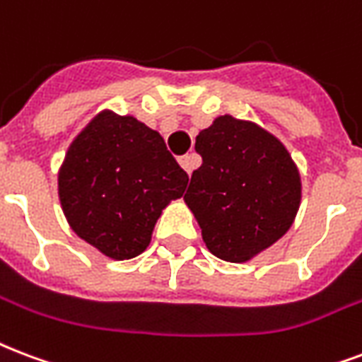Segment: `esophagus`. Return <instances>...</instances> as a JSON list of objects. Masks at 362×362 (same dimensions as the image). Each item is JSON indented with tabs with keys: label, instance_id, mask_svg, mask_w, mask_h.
<instances>
[{
	"label": "esophagus",
	"instance_id": "obj_1",
	"mask_svg": "<svg viewBox=\"0 0 362 362\" xmlns=\"http://www.w3.org/2000/svg\"><path fill=\"white\" fill-rule=\"evenodd\" d=\"M178 163H180V167L186 170L187 175H192L193 169H197V167H199L201 157L197 156V153H187V156H182L180 159H178Z\"/></svg>",
	"mask_w": 362,
	"mask_h": 362
}]
</instances>
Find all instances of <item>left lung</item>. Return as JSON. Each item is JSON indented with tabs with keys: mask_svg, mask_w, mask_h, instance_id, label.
I'll return each instance as SVG.
<instances>
[{
	"mask_svg": "<svg viewBox=\"0 0 362 362\" xmlns=\"http://www.w3.org/2000/svg\"><path fill=\"white\" fill-rule=\"evenodd\" d=\"M203 165L184 201L220 260H252L291 230L302 182L279 138L252 121L220 115L195 138Z\"/></svg>",
	"mask_w": 362,
	"mask_h": 362,
	"instance_id": "left-lung-1",
	"label": "left lung"
}]
</instances>
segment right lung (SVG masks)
I'll return each mask as SVG.
<instances>
[{"instance_id":"obj_1","label":"right lung","mask_w":362,"mask_h":362,"mask_svg":"<svg viewBox=\"0 0 362 362\" xmlns=\"http://www.w3.org/2000/svg\"><path fill=\"white\" fill-rule=\"evenodd\" d=\"M187 175L157 131L132 115L104 110L66 151L59 197L70 228L102 255L129 260L144 252Z\"/></svg>"}]
</instances>
